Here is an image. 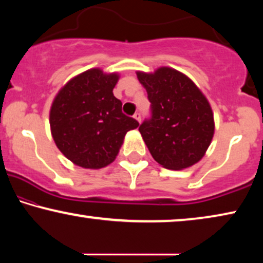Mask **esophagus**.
Segmentation results:
<instances>
[{
	"mask_svg": "<svg viewBox=\"0 0 263 263\" xmlns=\"http://www.w3.org/2000/svg\"><path fill=\"white\" fill-rule=\"evenodd\" d=\"M134 118H135L136 121L139 122V123H140V122H141V115H140L139 112H136V114L134 115Z\"/></svg>",
	"mask_w": 263,
	"mask_h": 263,
	"instance_id": "obj_1",
	"label": "esophagus"
}]
</instances>
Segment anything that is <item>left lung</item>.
<instances>
[{
  "label": "left lung",
  "mask_w": 263,
  "mask_h": 263,
  "mask_svg": "<svg viewBox=\"0 0 263 263\" xmlns=\"http://www.w3.org/2000/svg\"><path fill=\"white\" fill-rule=\"evenodd\" d=\"M151 102L152 118L139 132L158 164L184 170L202 159L214 135L211 104L192 79L171 67L136 71Z\"/></svg>",
  "instance_id": "8db88e82"
}]
</instances>
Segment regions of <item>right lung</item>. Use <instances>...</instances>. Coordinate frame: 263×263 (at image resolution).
I'll list each match as a JSON object with an SVG mask.
<instances>
[{
    "instance_id": "obj_1",
    "label": "right lung",
    "mask_w": 263,
    "mask_h": 263,
    "mask_svg": "<svg viewBox=\"0 0 263 263\" xmlns=\"http://www.w3.org/2000/svg\"><path fill=\"white\" fill-rule=\"evenodd\" d=\"M120 74L92 68L66 82L52 100L50 130L57 148L84 168L105 167L116 159L124 136L139 127L122 112L114 96Z\"/></svg>"
}]
</instances>
